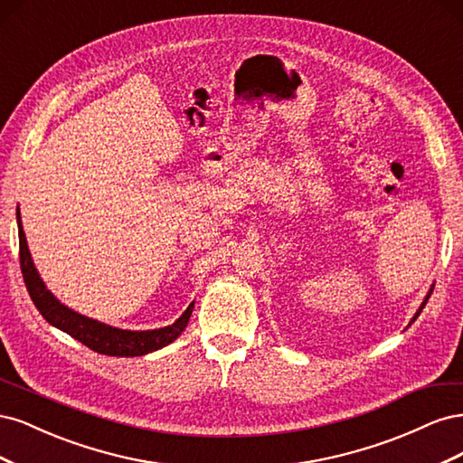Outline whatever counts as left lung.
<instances>
[{
    "label": "left lung",
    "mask_w": 463,
    "mask_h": 463,
    "mask_svg": "<svg viewBox=\"0 0 463 463\" xmlns=\"http://www.w3.org/2000/svg\"><path fill=\"white\" fill-rule=\"evenodd\" d=\"M432 288H434V286H432ZM432 288H430V289H429V293H427V298H425V301H423V303H421V307H419V311H417V313H415V317H413V318H411V322H413V320H415V318H417V317H419V315H421V311H423V307H425V305H427V301H429V298H430V293H432Z\"/></svg>",
    "instance_id": "8db88e82"
}]
</instances>
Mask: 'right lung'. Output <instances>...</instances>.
I'll return each mask as SVG.
<instances>
[{
    "mask_svg": "<svg viewBox=\"0 0 463 463\" xmlns=\"http://www.w3.org/2000/svg\"><path fill=\"white\" fill-rule=\"evenodd\" d=\"M17 226H19V259L21 272L24 278V286L29 289V296L40 315L44 317L52 326L67 332L71 338L85 344L96 354L114 355V357H137L172 344L177 335L185 330L189 317L193 313L194 301L187 307V311L181 315L174 325L156 328V330H121L116 326H108L104 322H98L85 315H79L69 309L52 296V291L42 282L38 270L31 257L29 245L21 223V213L17 208Z\"/></svg>",
    "mask_w": 463,
    "mask_h": 463,
    "instance_id": "1",
    "label": "right lung"
}]
</instances>
